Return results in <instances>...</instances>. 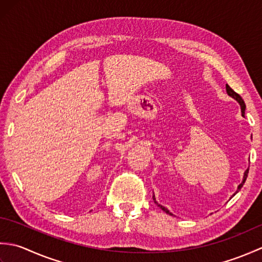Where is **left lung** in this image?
<instances>
[{
    "instance_id": "obj_1",
    "label": "left lung",
    "mask_w": 262,
    "mask_h": 262,
    "mask_svg": "<svg viewBox=\"0 0 262 262\" xmlns=\"http://www.w3.org/2000/svg\"><path fill=\"white\" fill-rule=\"evenodd\" d=\"M226 92H227V94H229V96L230 97H232L233 99H235L236 100V101L238 102V103H240V105H241V113H242V116L244 115V111H246V103H244V101H243V99L241 98V96H240V94H237L236 92H234V91H233L232 90V89L230 88V85L229 84H226ZM248 173H249V169H247L246 170V172H244V176H243V180H242V182L240 183V185H238V187H237V190H236V192H238V190H240V189L243 187V185H244V182H246V180H247V177H248ZM235 192V193H236ZM234 193V194H235ZM234 194H233V196H234ZM153 200H154V203L155 204H157L158 206H159V207L161 208V209H162L163 211H165V213L166 214H169V215H173V214H172L171 213V211H169L168 210V208H165L164 207V206H162V205H160V204H158V202H157V200H155V197L153 196Z\"/></svg>"
}]
</instances>
